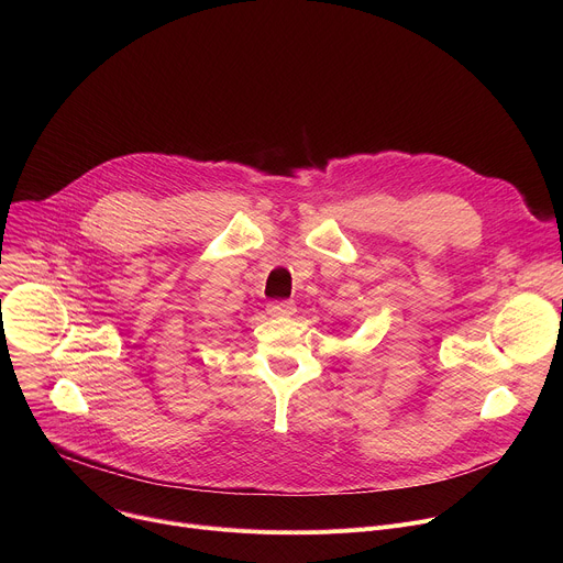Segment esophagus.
Wrapping results in <instances>:
<instances>
[{"mask_svg":"<svg viewBox=\"0 0 563 563\" xmlns=\"http://www.w3.org/2000/svg\"><path fill=\"white\" fill-rule=\"evenodd\" d=\"M267 313L272 318H289L296 313V305L291 300H278V302H269L267 305Z\"/></svg>","mask_w":563,"mask_h":563,"instance_id":"34e87169","label":"esophagus"}]
</instances>
